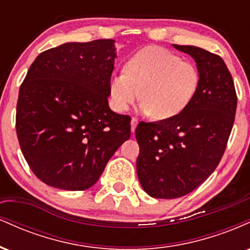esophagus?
<instances>
[{
  "label": "esophagus",
  "instance_id": "obj_1",
  "mask_svg": "<svg viewBox=\"0 0 250 250\" xmlns=\"http://www.w3.org/2000/svg\"><path fill=\"white\" fill-rule=\"evenodd\" d=\"M137 123H139V120L136 119V117H131V121H130V125H131V131H135V129L137 127Z\"/></svg>",
  "mask_w": 250,
  "mask_h": 250
}]
</instances>
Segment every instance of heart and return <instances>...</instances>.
Segmentation results:
<instances>
[{
  "label": "heart",
  "mask_w": 250,
  "mask_h": 250,
  "mask_svg": "<svg viewBox=\"0 0 250 250\" xmlns=\"http://www.w3.org/2000/svg\"><path fill=\"white\" fill-rule=\"evenodd\" d=\"M201 82L194 63L165 48L140 50L109 81L110 105L125 113L141 95V110L155 119L179 116L194 101Z\"/></svg>",
  "instance_id": "obj_1"
}]
</instances>
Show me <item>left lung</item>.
Listing matches in <instances>:
<instances>
[{
	"instance_id": "obj_1",
	"label": "left lung",
	"mask_w": 250,
	"mask_h": 250,
	"mask_svg": "<svg viewBox=\"0 0 250 250\" xmlns=\"http://www.w3.org/2000/svg\"><path fill=\"white\" fill-rule=\"evenodd\" d=\"M174 47L195 60L201 82L182 114L140 122L135 130L137 176L146 193L156 199L185 196L210 176L226 150L237 104L233 77L219 55L194 45Z\"/></svg>"
}]
</instances>
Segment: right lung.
<instances>
[{"label":"right lung","instance_id":"obj_1","mask_svg":"<svg viewBox=\"0 0 250 250\" xmlns=\"http://www.w3.org/2000/svg\"><path fill=\"white\" fill-rule=\"evenodd\" d=\"M114 40L64 43L31 63L20 87L16 133L33 173L50 187L85 190L130 137V116L108 105Z\"/></svg>","mask_w":250,"mask_h":250}]
</instances>
